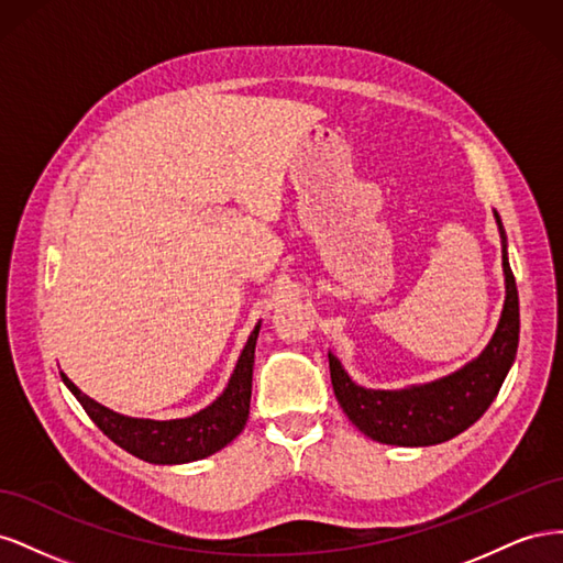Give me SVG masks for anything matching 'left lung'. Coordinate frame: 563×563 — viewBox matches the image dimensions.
<instances>
[{"label":"left lung","instance_id":"8db88e82","mask_svg":"<svg viewBox=\"0 0 563 563\" xmlns=\"http://www.w3.org/2000/svg\"><path fill=\"white\" fill-rule=\"evenodd\" d=\"M496 225L503 244L505 302L493 338L479 356L422 385L401 389H371L356 385L335 354L329 352V368L335 399L354 428L389 446H434L465 432L496 399L505 376L515 364L519 345V294L507 258V234L498 211Z\"/></svg>","mask_w":563,"mask_h":563}]
</instances>
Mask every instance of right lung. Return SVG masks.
<instances>
[{
    "mask_svg": "<svg viewBox=\"0 0 563 563\" xmlns=\"http://www.w3.org/2000/svg\"><path fill=\"white\" fill-rule=\"evenodd\" d=\"M258 333L261 321L251 331L223 395L187 418L150 420L122 416L98 404L89 395H84L65 373H60V378L84 406V411L98 424V430L112 439L119 449L155 465L195 463V460L209 457L220 449H225L244 430L251 406L255 340H258Z\"/></svg>",
    "mask_w": 563,
    "mask_h": 563,
    "instance_id": "1",
    "label": "right lung"
}]
</instances>
